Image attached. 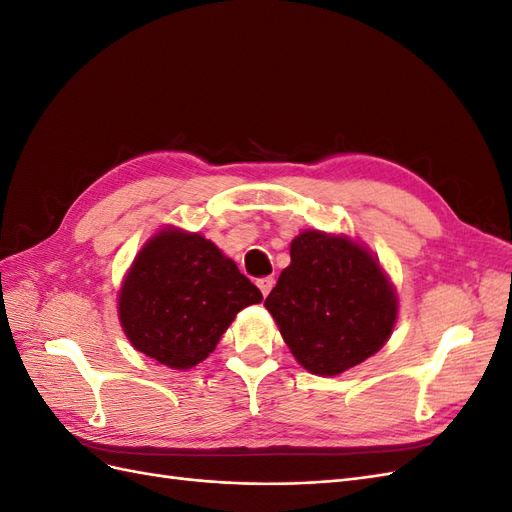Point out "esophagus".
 <instances>
[{
	"mask_svg": "<svg viewBox=\"0 0 512 512\" xmlns=\"http://www.w3.org/2000/svg\"><path fill=\"white\" fill-rule=\"evenodd\" d=\"M273 284H275L273 277H260V280L256 282V286H258L260 292H262V297H267V294H269L271 288H273Z\"/></svg>",
	"mask_w": 512,
	"mask_h": 512,
	"instance_id": "34e87169",
	"label": "esophagus"
}]
</instances>
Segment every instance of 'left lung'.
<instances>
[{"instance_id": "1", "label": "left lung", "mask_w": 512, "mask_h": 512, "mask_svg": "<svg viewBox=\"0 0 512 512\" xmlns=\"http://www.w3.org/2000/svg\"><path fill=\"white\" fill-rule=\"evenodd\" d=\"M265 301L294 359L318 376H337L389 339L397 299L374 256L344 237L305 230Z\"/></svg>"}]
</instances>
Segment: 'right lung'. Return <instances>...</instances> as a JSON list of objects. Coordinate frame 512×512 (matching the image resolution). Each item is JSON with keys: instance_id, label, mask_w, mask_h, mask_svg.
I'll return each instance as SVG.
<instances>
[{"instance_id": "obj_1", "label": "right lung", "mask_w": 512, "mask_h": 512, "mask_svg": "<svg viewBox=\"0 0 512 512\" xmlns=\"http://www.w3.org/2000/svg\"><path fill=\"white\" fill-rule=\"evenodd\" d=\"M262 292L200 235L162 230L136 256L119 292L132 346L173 369L205 361L243 307Z\"/></svg>"}]
</instances>
